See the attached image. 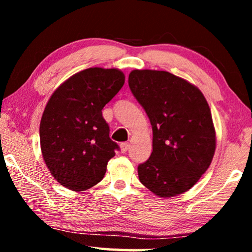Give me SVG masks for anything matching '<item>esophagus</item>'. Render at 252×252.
I'll list each match as a JSON object with an SVG mask.
<instances>
[{
    "instance_id": "esophagus-1",
    "label": "esophagus",
    "mask_w": 252,
    "mask_h": 252,
    "mask_svg": "<svg viewBox=\"0 0 252 252\" xmlns=\"http://www.w3.org/2000/svg\"><path fill=\"white\" fill-rule=\"evenodd\" d=\"M129 147H130V144L127 143V142H123V143H121L120 144V149H121V152H126L127 151V149H129Z\"/></svg>"
}]
</instances>
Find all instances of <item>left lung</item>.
I'll use <instances>...</instances> for the list:
<instances>
[{
  "mask_svg": "<svg viewBox=\"0 0 252 252\" xmlns=\"http://www.w3.org/2000/svg\"><path fill=\"white\" fill-rule=\"evenodd\" d=\"M132 94L152 126V153L139 164V180L158 197L191 189L210 165L216 131L206 97L195 85L167 71L133 70Z\"/></svg>",
  "mask_w": 252,
  "mask_h": 252,
  "instance_id": "obj_1",
  "label": "left lung"
}]
</instances>
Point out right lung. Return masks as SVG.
<instances>
[{"label":"right lung","mask_w":252,"mask_h":252,"mask_svg":"<svg viewBox=\"0 0 252 252\" xmlns=\"http://www.w3.org/2000/svg\"><path fill=\"white\" fill-rule=\"evenodd\" d=\"M125 79L118 69H85L64 81L46 103L40 123L42 156L66 189L78 192L99 183L119 150L102 109L121 90Z\"/></svg>","instance_id":"obj_1"}]
</instances>
